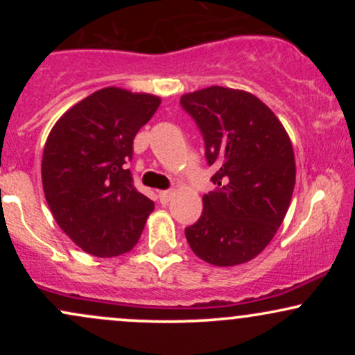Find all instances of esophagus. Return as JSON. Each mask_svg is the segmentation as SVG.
Here are the masks:
<instances>
[{
	"mask_svg": "<svg viewBox=\"0 0 355 355\" xmlns=\"http://www.w3.org/2000/svg\"><path fill=\"white\" fill-rule=\"evenodd\" d=\"M172 197H173V191L172 190L158 191V198H160V203H164V205H166V203L172 200Z\"/></svg>",
	"mask_w": 355,
	"mask_h": 355,
	"instance_id": "1",
	"label": "esophagus"
}]
</instances>
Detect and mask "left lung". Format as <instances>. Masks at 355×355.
I'll list each match as a JSON object with an SVG mask.
<instances>
[{
    "label": "left lung",
    "mask_w": 355,
    "mask_h": 355,
    "mask_svg": "<svg viewBox=\"0 0 355 355\" xmlns=\"http://www.w3.org/2000/svg\"><path fill=\"white\" fill-rule=\"evenodd\" d=\"M182 108L193 118L215 168V190L187 227L193 254L218 267L252 260L268 245L291 205L295 160L279 118L257 96L210 87L187 93Z\"/></svg>",
    "instance_id": "8db88e82"
}]
</instances>
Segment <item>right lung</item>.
Returning <instances> with one entry per match:
<instances>
[{
    "label": "right lung",
    "mask_w": 355,
    "mask_h": 355,
    "mask_svg": "<svg viewBox=\"0 0 355 355\" xmlns=\"http://www.w3.org/2000/svg\"><path fill=\"white\" fill-rule=\"evenodd\" d=\"M160 98L108 87L68 110L48 135L44 197L60 229L81 250L115 257L140 239L153 202L133 185V138Z\"/></svg>",
    "instance_id": "obj_1"
}]
</instances>
